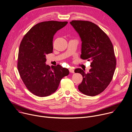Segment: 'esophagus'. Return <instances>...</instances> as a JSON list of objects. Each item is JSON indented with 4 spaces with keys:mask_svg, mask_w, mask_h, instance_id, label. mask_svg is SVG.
Listing matches in <instances>:
<instances>
[{
    "mask_svg": "<svg viewBox=\"0 0 132 132\" xmlns=\"http://www.w3.org/2000/svg\"><path fill=\"white\" fill-rule=\"evenodd\" d=\"M69 71H70V72H71V73H74V70H73L72 68H69Z\"/></svg>",
    "mask_w": 132,
    "mask_h": 132,
    "instance_id": "esophagus-1",
    "label": "esophagus"
}]
</instances>
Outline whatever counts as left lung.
Returning a JSON list of instances; mask_svg holds the SVG:
<instances>
[{
    "label": "left lung",
    "instance_id": "8db88e82",
    "mask_svg": "<svg viewBox=\"0 0 132 132\" xmlns=\"http://www.w3.org/2000/svg\"><path fill=\"white\" fill-rule=\"evenodd\" d=\"M70 23L81 39V59L91 61L89 72L81 68L75 70L83 77L78 89L87 96H96L107 88L113 78L116 59L112 43L106 34L91 22L73 20Z\"/></svg>",
    "mask_w": 132,
    "mask_h": 132
}]
</instances>
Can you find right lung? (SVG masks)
Listing matches in <instances>:
<instances>
[{
  "label": "right lung",
  "mask_w": 132,
  "mask_h": 132,
  "mask_svg": "<svg viewBox=\"0 0 132 132\" xmlns=\"http://www.w3.org/2000/svg\"><path fill=\"white\" fill-rule=\"evenodd\" d=\"M67 22L49 21L34 26L20 43L18 69L27 89L33 94L45 97L54 93L61 79L69 75L68 69L60 65L46 64V54L53 52V39L56 31Z\"/></svg>",
  "instance_id": "right-lung-1"
}]
</instances>
